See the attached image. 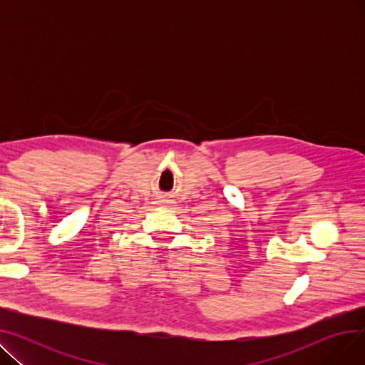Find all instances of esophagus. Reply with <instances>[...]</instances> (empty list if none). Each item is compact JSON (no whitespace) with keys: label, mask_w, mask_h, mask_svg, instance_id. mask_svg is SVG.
<instances>
[{"label":"esophagus","mask_w":365,"mask_h":365,"mask_svg":"<svg viewBox=\"0 0 365 365\" xmlns=\"http://www.w3.org/2000/svg\"><path fill=\"white\" fill-rule=\"evenodd\" d=\"M161 204H163V205H165V204H167V202H164V201H163V202H161Z\"/></svg>","instance_id":"esophagus-1"}]
</instances>
